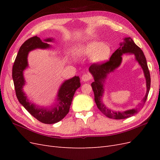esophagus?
<instances>
[{"label":"esophagus","instance_id":"34e87169","mask_svg":"<svg viewBox=\"0 0 160 160\" xmlns=\"http://www.w3.org/2000/svg\"><path fill=\"white\" fill-rule=\"evenodd\" d=\"M92 79V77L90 73H86V74H84L82 75V77H81V79L84 82H87L89 80H91Z\"/></svg>","mask_w":160,"mask_h":160}]
</instances>
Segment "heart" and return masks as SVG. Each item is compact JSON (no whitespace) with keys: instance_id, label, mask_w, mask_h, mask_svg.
Returning <instances> with one entry per match:
<instances>
[{"instance_id":"heart-1","label":"heart","mask_w":160,"mask_h":160,"mask_svg":"<svg viewBox=\"0 0 160 160\" xmlns=\"http://www.w3.org/2000/svg\"><path fill=\"white\" fill-rule=\"evenodd\" d=\"M75 53L79 56L91 55L92 61L101 62L109 59L111 48L101 41H91L75 48Z\"/></svg>"}]
</instances>
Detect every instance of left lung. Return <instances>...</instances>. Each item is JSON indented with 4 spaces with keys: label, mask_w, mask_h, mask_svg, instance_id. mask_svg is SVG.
<instances>
[{
    "label": "left lung",
    "mask_w": 160,
    "mask_h": 160,
    "mask_svg": "<svg viewBox=\"0 0 160 160\" xmlns=\"http://www.w3.org/2000/svg\"><path fill=\"white\" fill-rule=\"evenodd\" d=\"M132 53L135 56V59L138 61L139 65L142 66L143 70L145 77L146 79L147 83V92L146 95L143 99L142 103L140 106V108H142L146 103L148 98V95L150 89V83H151V78H150L149 71L147 64L146 59L142 50L135 44L133 41L130 37H127L124 39V42L121 43L120 47L116 50L112 55L111 56L109 60L105 62H94L89 67V71L94 77L95 81L91 83V87L94 92L95 101L98 106V109L105 116L114 119H122L128 118L138 112L139 109H133L128 110L123 112L113 111L109 109L103 105L101 101V97L103 93V83L102 82L105 79L106 76L111 71H113L115 68H117L122 62V55L123 53Z\"/></svg>",
    "instance_id": "obj_1"
}]
</instances>
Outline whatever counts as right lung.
Here are the masks:
<instances>
[{
    "label": "right lung",
    "mask_w": 160,
    "mask_h": 160,
    "mask_svg": "<svg viewBox=\"0 0 160 160\" xmlns=\"http://www.w3.org/2000/svg\"><path fill=\"white\" fill-rule=\"evenodd\" d=\"M45 41H51V38ZM49 47L48 43L42 41L37 36H34L27 39L20 47L12 67V79L17 98L19 102L31 115L39 122L45 124H52L60 122L69 113L75 91L80 88L81 83L79 77L65 81L61 85L58 93L57 105L51 109L38 108L32 104L23 93L22 86L25 84L22 71L27 67V55L30 51L40 48L46 49Z\"/></svg>",
    "instance_id": "1"
}]
</instances>
